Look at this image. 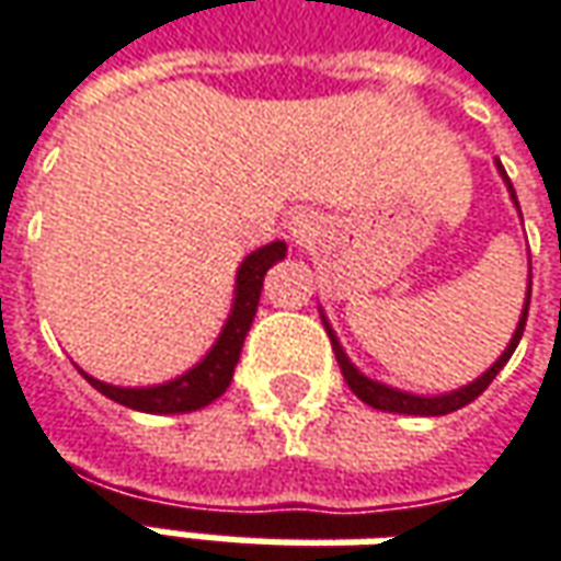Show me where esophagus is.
Here are the masks:
<instances>
[{
	"instance_id": "34e87169",
	"label": "esophagus",
	"mask_w": 561,
	"mask_h": 561,
	"mask_svg": "<svg viewBox=\"0 0 561 561\" xmlns=\"http://www.w3.org/2000/svg\"><path fill=\"white\" fill-rule=\"evenodd\" d=\"M307 232H310V220H304V217H298V220H295V236H300V239H304Z\"/></svg>"
}]
</instances>
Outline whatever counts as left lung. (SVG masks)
<instances>
[{
  "label": "left lung",
  "instance_id": "left-lung-1",
  "mask_svg": "<svg viewBox=\"0 0 561 561\" xmlns=\"http://www.w3.org/2000/svg\"><path fill=\"white\" fill-rule=\"evenodd\" d=\"M500 173H503V180H506V185H510L512 202H515V188H512L510 176H506V170H503V167H500ZM528 307H531V291H528V298H525V310H522V319H518V329H515V335H512L510 347L503 351V357L496 359V363H493L484 376L474 378L472 385H466V388H459V391H450V394H440V397H415V394H407V391H394V388H388V385H381V381L366 378L363 373H359L357 366L347 359V354L341 351L339 339H335V332L329 329V322H325V332H329V339H332V351H335V357H339L341 376H344V381L351 385V391H354V394H357L363 403H369V407H376V410H385V413L447 415V413H454V410H459V407H466V403H472L474 397L481 394V391L491 385L493 378H496V373L506 366V359L512 357V351L518 347L522 332H525V322H528Z\"/></svg>",
  "mask_w": 561,
  "mask_h": 561
}]
</instances>
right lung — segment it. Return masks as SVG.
Segmentation results:
<instances>
[{
	"label": "right lung",
	"instance_id": "add662e5",
	"mask_svg": "<svg viewBox=\"0 0 561 561\" xmlns=\"http://www.w3.org/2000/svg\"><path fill=\"white\" fill-rule=\"evenodd\" d=\"M282 257H285V242L263 244L261 251L244 257V263L239 266V279H236V304H232V313L222 325L220 339L210 347V354L195 369H188L185 376L173 378L167 385H154V388H114V385H105V381L83 373L87 381L95 391L111 397L114 403H124V407L139 410V413H192V410H202L207 403H214L232 381L244 335H248L251 319L257 313L263 276Z\"/></svg>",
	"mask_w": 561,
	"mask_h": 561
}]
</instances>
